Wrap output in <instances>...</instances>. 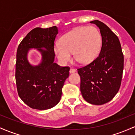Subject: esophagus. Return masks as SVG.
<instances>
[{
	"mask_svg": "<svg viewBox=\"0 0 135 135\" xmlns=\"http://www.w3.org/2000/svg\"><path fill=\"white\" fill-rule=\"evenodd\" d=\"M75 72H76V70L74 69H73V68H71L70 69V73H74Z\"/></svg>",
	"mask_w": 135,
	"mask_h": 135,
	"instance_id": "34e87169",
	"label": "esophagus"
}]
</instances>
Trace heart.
I'll use <instances>...</instances> for the list:
<instances>
[{"label": "heart", "instance_id": "1", "mask_svg": "<svg viewBox=\"0 0 135 135\" xmlns=\"http://www.w3.org/2000/svg\"><path fill=\"white\" fill-rule=\"evenodd\" d=\"M101 45V38L97 29L94 27H80L66 32L61 41L54 44V52L58 60L66 63L74 59L80 63L92 61L98 54Z\"/></svg>", "mask_w": 135, "mask_h": 135}]
</instances>
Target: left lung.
Instances as JSON below:
<instances>
[{
  "label": "left lung",
  "instance_id": "obj_1",
  "mask_svg": "<svg viewBox=\"0 0 135 135\" xmlns=\"http://www.w3.org/2000/svg\"><path fill=\"white\" fill-rule=\"evenodd\" d=\"M100 29L102 46L97 57L89 64L78 69L80 90L84 100L91 104L108 103L120 87L124 55L117 36L103 22L94 20Z\"/></svg>",
  "mask_w": 135,
  "mask_h": 135
}]
</instances>
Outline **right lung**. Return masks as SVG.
<instances>
[{"mask_svg":"<svg viewBox=\"0 0 135 135\" xmlns=\"http://www.w3.org/2000/svg\"><path fill=\"white\" fill-rule=\"evenodd\" d=\"M57 33L56 26L35 28L18 47L15 70L18 94L32 109L45 110L55 106L60 102L62 88L69 75V66L63 67L54 62ZM32 48H37L42 56L41 64L37 66H32L27 60L28 51Z\"/></svg>","mask_w":135,"mask_h":135,"instance_id":"right-lung-1","label":"right lung"}]
</instances>
